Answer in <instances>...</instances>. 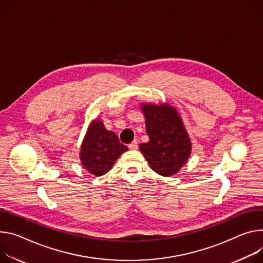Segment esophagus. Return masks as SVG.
Instances as JSON below:
<instances>
[{"mask_svg":"<svg viewBox=\"0 0 263 263\" xmlns=\"http://www.w3.org/2000/svg\"><path fill=\"white\" fill-rule=\"evenodd\" d=\"M137 148H138V142H137V140H133L131 144L129 145V149L130 150H137Z\"/></svg>","mask_w":263,"mask_h":263,"instance_id":"1","label":"esophagus"}]
</instances>
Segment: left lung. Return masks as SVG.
Listing matches in <instances>:
<instances>
[{
	"label": "left lung",
	"mask_w": 263,
	"mask_h": 263,
	"mask_svg": "<svg viewBox=\"0 0 263 263\" xmlns=\"http://www.w3.org/2000/svg\"><path fill=\"white\" fill-rule=\"evenodd\" d=\"M145 115L149 141L139 145L150 168L157 174L172 176L186 163L192 142L184 128L181 116L170 104H140Z\"/></svg>",
	"instance_id": "8db88e82"
}]
</instances>
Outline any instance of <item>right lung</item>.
<instances>
[{
	"label": "right lung",
	"instance_id": "obj_1",
	"mask_svg": "<svg viewBox=\"0 0 263 263\" xmlns=\"http://www.w3.org/2000/svg\"><path fill=\"white\" fill-rule=\"evenodd\" d=\"M84 169L95 176L109 172L117 158L128 148L121 144L117 135L105 128L101 118H95L88 126L80 149Z\"/></svg>",
	"mask_w": 263,
	"mask_h": 263
}]
</instances>
